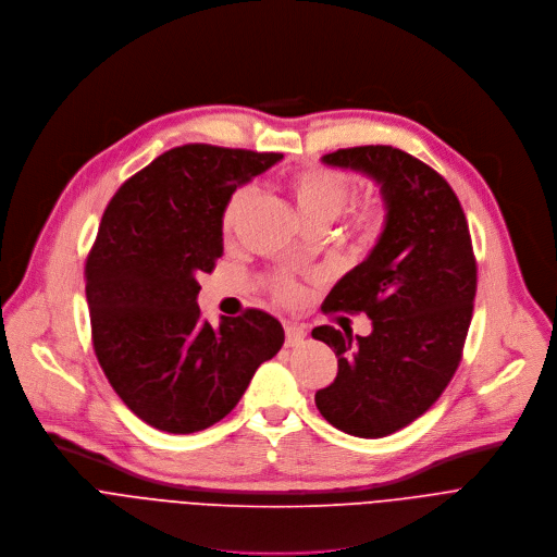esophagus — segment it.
I'll list each match as a JSON object with an SVG mask.
<instances>
[{"instance_id": "esophagus-1", "label": "esophagus", "mask_w": 557, "mask_h": 557, "mask_svg": "<svg viewBox=\"0 0 557 557\" xmlns=\"http://www.w3.org/2000/svg\"><path fill=\"white\" fill-rule=\"evenodd\" d=\"M307 336V331L300 324H285V345L298 347Z\"/></svg>"}]
</instances>
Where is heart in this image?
<instances>
[{"instance_id": "obj_1", "label": "heart", "mask_w": 557, "mask_h": 557, "mask_svg": "<svg viewBox=\"0 0 557 557\" xmlns=\"http://www.w3.org/2000/svg\"><path fill=\"white\" fill-rule=\"evenodd\" d=\"M287 193L294 201V208L302 221V226H318L326 228L333 219H336L347 199H349V180L343 173L326 171V169H305L294 173L287 180ZM250 190L239 188L235 190L224 210H221V233L226 237L235 233L237 221L248 203ZM384 224V212L380 203L367 201L360 206L351 221V233L360 242H373ZM276 294L283 300H294L298 296V285L289 278L276 281Z\"/></svg>"}]
</instances>
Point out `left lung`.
Segmentation results:
<instances>
[{
	"label": "left lung",
	"instance_id": "obj_1",
	"mask_svg": "<svg viewBox=\"0 0 557 557\" xmlns=\"http://www.w3.org/2000/svg\"><path fill=\"white\" fill-rule=\"evenodd\" d=\"M322 164L375 182L384 228L324 300V311H364L373 331L356 338L329 324L311 331L338 358V375L315 393V406L338 430L380 438L423 414L461 362L476 296L470 228L450 184L406 151L338 149Z\"/></svg>",
	"mask_w": 557,
	"mask_h": 557
}]
</instances>
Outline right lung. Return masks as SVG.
Here are the masks:
<instances>
[{
    "label": "right lung",
    "instance_id": "add662e5",
    "mask_svg": "<svg viewBox=\"0 0 557 557\" xmlns=\"http://www.w3.org/2000/svg\"><path fill=\"white\" fill-rule=\"evenodd\" d=\"M281 160L177 147L127 180L100 219L85 265L94 351L125 406L162 432L224 419L283 347L281 322L261 309L212 326L197 307V278L224 255L221 210Z\"/></svg>",
    "mask_w": 557,
    "mask_h": 557
}]
</instances>
